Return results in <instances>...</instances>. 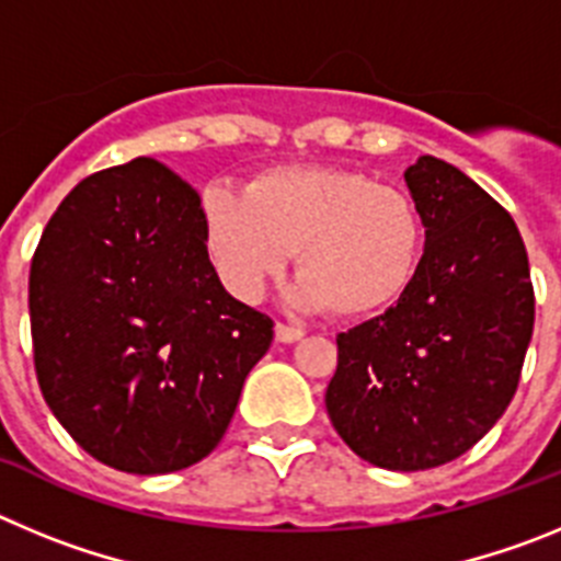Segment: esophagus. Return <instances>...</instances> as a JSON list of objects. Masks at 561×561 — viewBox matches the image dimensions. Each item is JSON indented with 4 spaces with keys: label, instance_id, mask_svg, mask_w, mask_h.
Segmentation results:
<instances>
[{
    "label": "esophagus",
    "instance_id": "34e87169",
    "mask_svg": "<svg viewBox=\"0 0 561 561\" xmlns=\"http://www.w3.org/2000/svg\"><path fill=\"white\" fill-rule=\"evenodd\" d=\"M275 336H277V342H286V345H289V342L300 340V336H304V331L295 329V325L277 323V325H275Z\"/></svg>",
    "mask_w": 561,
    "mask_h": 561
}]
</instances>
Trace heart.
Here are the masks:
<instances>
[{"mask_svg": "<svg viewBox=\"0 0 561 561\" xmlns=\"http://www.w3.org/2000/svg\"><path fill=\"white\" fill-rule=\"evenodd\" d=\"M202 225L221 284L255 304L295 250L297 309L342 320L385 314L408 295L424 257V219L410 193L334 165L261 171L244 193H202Z\"/></svg>", "mask_w": 561, "mask_h": 561, "instance_id": "1", "label": "heart"}]
</instances>
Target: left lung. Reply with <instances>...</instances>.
Wrapping results in <instances>:
<instances>
[{
  "instance_id": "1",
  "label": "left lung",
  "mask_w": 561,
  "mask_h": 561,
  "mask_svg": "<svg viewBox=\"0 0 561 561\" xmlns=\"http://www.w3.org/2000/svg\"><path fill=\"white\" fill-rule=\"evenodd\" d=\"M424 257L393 309L336 336L325 410L368 463L419 472L472 449L505 413L534 334L528 252L508 210L435 157L404 171Z\"/></svg>"
}]
</instances>
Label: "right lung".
<instances>
[{
  "mask_svg": "<svg viewBox=\"0 0 561 561\" xmlns=\"http://www.w3.org/2000/svg\"><path fill=\"white\" fill-rule=\"evenodd\" d=\"M272 325L227 295L199 193L151 157L78 182L30 264L44 401L121 472H176L219 447Z\"/></svg>",
  "mask_w": 561,
  "mask_h": 561,
  "instance_id": "1",
  "label": "right lung"
}]
</instances>
